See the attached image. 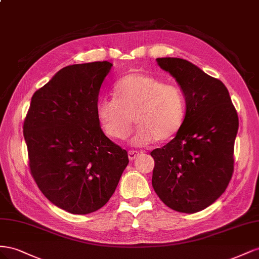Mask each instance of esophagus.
<instances>
[{
	"instance_id": "1",
	"label": "esophagus",
	"mask_w": 259,
	"mask_h": 259,
	"mask_svg": "<svg viewBox=\"0 0 259 259\" xmlns=\"http://www.w3.org/2000/svg\"><path fill=\"white\" fill-rule=\"evenodd\" d=\"M139 152H137V151H129L128 152V157H129V159L130 160H135L138 156H139Z\"/></svg>"
}]
</instances>
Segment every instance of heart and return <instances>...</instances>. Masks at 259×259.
<instances>
[{
  "label": "heart",
  "mask_w": 259,
  "mask_h": 259,
  "mask_svg": "<svg viewBox=\"0 0 259 259\" xmlns=\"http://www.w3.org/2000/svg\"><path fill=\"white\" fill-rule=\"evenodd\" d=\"M137 145L167 142L180 131L186 117V98L181 89L152 75L134 72L114 85V97L100 98L97 117L110 139H127L134 127Z\"/></svg>",
  "instance_id": "heart-1"
}]
</instances>
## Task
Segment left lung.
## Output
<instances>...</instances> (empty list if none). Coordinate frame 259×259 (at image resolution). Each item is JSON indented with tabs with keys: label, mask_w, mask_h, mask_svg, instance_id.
Returning <instances> with one entry per match:
<instances>
[{
	"label": "left lung",
	"mask_w": 259,
	"mask_h": 259,
	"mask_svg": "<svg viewBox=\"0 0 259 259\" xmlns=\"http://www.w3.org/2000/svg\"><path fill=\"white\" fill-rule=\"evenodd\" d=\"M156 61L180 85L187 110L176 137L151 152L152 186L169 208L197 212L215 202L231 180L238 114L220 80L182 58Z\"/></svg>",
	"instance_id": "8db88e82"
}]
</instances>
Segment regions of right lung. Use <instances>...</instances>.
Returning <instances> with one entry per match:
<instances>
[{"mask_svg": "<svg viewBox=\"0 0 259 259\" xmlns=\"http://www.w3.org/2000/svg\"><path fill=\"white\" fill-rule=\"evenodd\" d=\"M112 66L104 61L64 67L34 92L24 122L35 183L49 201L75 215L103 207L129 162L97 117L100 89Z\"/></svg>", "mask_w": 259, "mask_h": 259, "instance_id": "right-lung-1", "label": "right lung"}]
</instances>
